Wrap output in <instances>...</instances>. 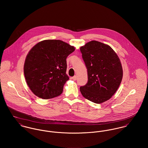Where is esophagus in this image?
Returning <instances> with one entry per match:
<instances>
[{
    "mask_svg": "<svg viewBox=\"0 0 148 148\" xmlns=\"http://www.w3.org/2000/svg\"><path fill=\"white\" fill-rule=\"evenodd\" d=\"M72 79L73 80H76V79H77V76H74L73 77H72Z\"/></svg>",
    "mask_w": 148,
    "mask_h": 148,
    "instance_id": "34e87169",
    "label": "esophagus"
}]
</instances>
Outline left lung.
Listing matches in <instances>:
<instances>
[{
  "label": "left lung",
  "instance_id": "8db88e82",
  "mask_svg": "<svg viewBox=\"0 0 148 148\" xmlns=\"http://www.w3.org/2000/svg\"><path fill=\"white\" fill-rule=\"evenodd\" d=\"M80 51L88 81L80 90L86 99L103 103L112 97L121 83L123 71L120 60L109 45L95 40L86 42Z\"/></svg>",
  "mask_w": 148,
  "mask_h": 148
}]
</instances>
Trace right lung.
Here are the masks:
<instances>
[{
  "label": "right lung",
  "mask_w": 148,
  "mask_h": 148,
  "mask_svg": "<svg viewBox=\"0 0 148 148\" xmlns=\"http://www.w3.org/2000/svg\"><path fill=\"white\" fill-rule=\"evenodd\" d=\"M75 49L60 40H44L28 52L24 64L26 83L33 93L42 99L60 95L69 80L66 73L68 56Z\"/></svg>",
  "instance_id": "add662e5"
}]
</instances>
